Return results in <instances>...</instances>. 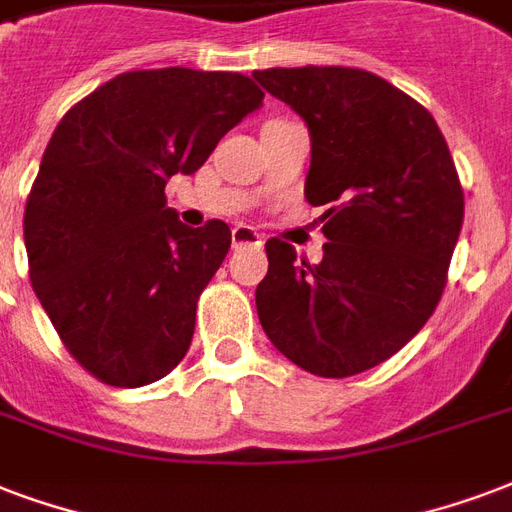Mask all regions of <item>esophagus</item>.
Returning a JSON list of instances; mask_svg holds the SVG:
<instances>
[{
  "label": "esophagus",
  "instance_id": "34e87169",
  "mask_svg": "<svg viewBox=\"0 0 512 512\" xmlns=\"http://www.w3.org/2000/svg\"><path fill=\"white\" fill-rule=\"evenodd\" d=\"M232 245L234 248H259L261 245V234L253 229V226H245V224H237L232 229Z\"/></svg>",
  "mask_w": 512,
  "mask_h": 512
}]
</instances>
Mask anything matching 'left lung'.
I'll list each match as a JSON object with an SVG mask.
<instances>
[{"label":"left lung","mask_w":512,"mask_h":512,"mask_svg":"<svg viewBox=\"0 0 512 512\" xmlns=\"http://www.w3.org/2000/svg\"><path fill=\"white\" fill-rule=\"evenodd\" d=\"M253 78L305 118V197L324 205L321 264L267 240L256 310L270 343L318 378H351L413 340L448 283L464 221L432 113L367 69L272 67Z\"/></svg>","instance_id":"left-lung-1"}]
</instances>
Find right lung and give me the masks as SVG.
Returning <instances> with one entry per match:
<instances>
[{"mask_svg": "<svg viewBox=\"0 0 512 512\" xmlns=\"http://www.w3.org/2000/svg\"><path fill=\"white\" fill-rule=\"evenodd\" d=\"M240 72L134 69L69 107L23 210L29 280L80 367L115 388L186 356L199 294L229 253L224 221L183 226L172 175H194L261 105Z\"/></svg>", "mask_w": 512, "mask_h": 512, "instance_id": "obj_1", "label": "right lung"}]
</instances>
